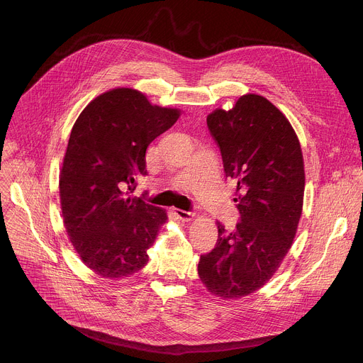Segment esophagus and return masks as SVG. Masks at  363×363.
<instances>
[{"instance_id": "obj_1", "label": "esophagus", "mask_w": 363, "mask_h": 363, "mask_svg": "<svg viewBox=\"0 0 363 363\" xmlns=\"http://www.w3.org/2000/svg\"><path fill=\"white\" fill-rule=\"evenodd\" d=\"M174 216H175L177 218L182 220V221H191V220L195 217L194 213L184 211V210H179V208H175V210H174Z\"/></svg>"}]
</instances>
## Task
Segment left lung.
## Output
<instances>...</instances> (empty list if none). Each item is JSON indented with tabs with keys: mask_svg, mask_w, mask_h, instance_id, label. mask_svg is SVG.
<instances>
[{
	"mask_svg": "<svg viewBox=\"0 0 363 363\" xmlns=\"http://www.w3.org/2000/svg\"><path fill=\"white\" fill-rule=\"evenodd\" d=\"M206 125L225 175L237 184L241 220L233 231L217 223V245L201 255L198 276L211 294L234 300L262 289L293 244L303 210V153L289 119L260 94L216 109Z\"/></svg>",
	"mask_w": 363,
	"mask_h": 363,
	"instance_id": "obj_1",
	"label": "left lung"
}]
</instances>
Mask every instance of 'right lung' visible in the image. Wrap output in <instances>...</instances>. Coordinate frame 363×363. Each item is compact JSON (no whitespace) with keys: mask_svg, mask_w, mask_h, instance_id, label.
Here are the masks:
<instances>
[{"mask_svg":"<svg viewBox=\"0 0 363 363\" xmlns=\"http://www.w3.org/2000/svg\"><path fill=\"white\" fill-rule=\"evenodd\" d=\"M179 116L136 89L116 87L76 119L59 177L62 217L80 260L97 276L121 280L146 266L168 216L127 189L146 175L149 143Z\"/></svg>","mask_w":363,"mask_h":363,"instance_id":"obj_1","label":"right lung"}]
</instances>
